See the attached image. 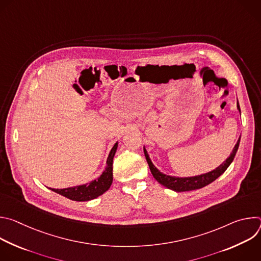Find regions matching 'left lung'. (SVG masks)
<instances>
[{"label": "left lung", "mask_w": 261, "mask_h": 261, "mask_svg": "<svg viewBox=\"0 0 261 261\" xmlns=\"http://www.w3.org/2000/svg\"><path fill=\"white\" fill-rule=\"evenodd\" d=\"M238 108L241 111L239 103H238ZM240 140H241V137L239 138L237 144L234 145L230 156L224 162H223L220 166H218L216 169H214V170H212L207 173L200 174V175H197V176H191V177H176V176L166 175V174L160 172L154 166V164L152 163L150 157H148V155L146 153L145 148H143V151H144V156H145V159L147 161L148 167H150L151 172H152L153 176L157 179V181L160 182L161 185H163L164 187L170 189V190H173V191H176V192H184V191H191V190L200 189V188L204 187V186L214 181L216 178H218L223 172H224L234 159V156L238 152V148H239V145H240Z\"/></svg>", "instance_id": "obj_1"}]
</instances>
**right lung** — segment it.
<instances>
[{
    "mask_svg": "<svg viewBox=\"0 0 261 261\" xmlns=\"http://www.w3.org/2000/svg\"><path fill=\"white\" fill-rule=\"evenodd\" d=\"M117 147L118 142H116L113 148H111L106 162L107 166L104 172L97 179L91 181L90 184L76 186V187L51 190L58 194H61L71 200L75 201H88L102 195L109 189L111 182H113V160L117 152Z\"/></svg>",
    "mask_w": 261,
    "mask_h": 261,
    "instance_id": "right-lung-1",
    "label": "right lung"
}]
</instances>
